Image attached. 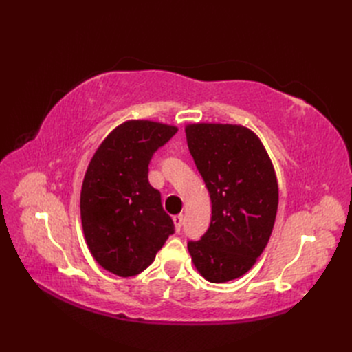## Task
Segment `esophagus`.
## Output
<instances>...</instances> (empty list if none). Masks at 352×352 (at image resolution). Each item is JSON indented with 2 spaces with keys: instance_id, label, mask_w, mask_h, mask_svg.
<instances>
[{
  "instance_id": "esophagus-1",
  "label": "esophagus",
  "mask_w": 352,
  "mask_h": 352,
  "mask_svg": "<svg viewBox=\"0 0 352 352\" xmlns=\"http://www.w3.org/2000/svg\"><path fill=\"white\" fill-rule=\"evenodd\" d=\"M173 223H175L176 232H180V229H182V225H184V216H182V214L175 216V217H173Z\"/></svg>"
}]
</instances>
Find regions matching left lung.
<instances>
[{"mask_svg":"<svg viewBox=\"0 0 352 352\" xmlns=\"http://www.w3.org/2000/svg\"><path fill=\"white\" fill-rule=\"evenodd\" d=\"M190 155L211 198V221L189 241L194 265L208 282L247 273L267 245L279 204L278 179L258 136L239 124L186 126Z\"/></svg>","mask_w":352,"mask_h":352,"instance_id":"8db88e82","label":"left lung"}]
</instances>
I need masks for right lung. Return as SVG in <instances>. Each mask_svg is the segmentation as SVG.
Wrapping results in <instances>:
<instances>
[{
  "instance_id": "obj_1",
  "label": "right lung",
  "mask_w": 352,
  "mask_h": 352,
  "mask_svg": "<svg viewBox=\"0 0 352 352\" xmlns=\"http://www.w3.org/2000/svg\"><path fill=\"white\" fill-rule=\"evenodd\" d=\"M176 132L157 122H124L102 141L85 173V239L95 261L122 278L144 272L175 233L162 195L148 182V166Z\"/></svg>"
}]
</instances>
